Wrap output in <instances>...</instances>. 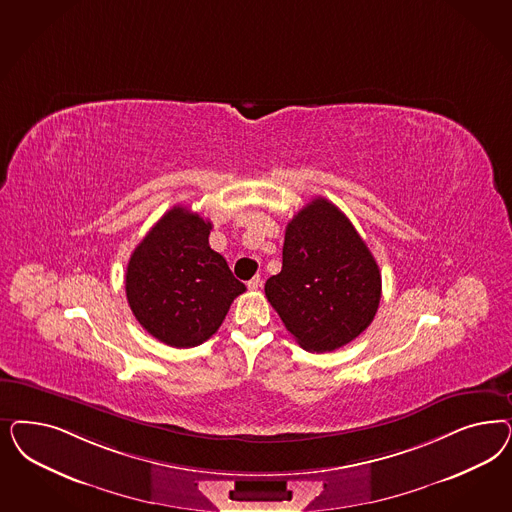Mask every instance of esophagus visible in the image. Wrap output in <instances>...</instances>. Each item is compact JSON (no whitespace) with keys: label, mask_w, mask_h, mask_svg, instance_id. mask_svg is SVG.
I'll list each match as a JSON object with an SVG mask.
<instances>
[{"label":"esophagus","mask_w":512,"mask_h":512,"mask_svg":"<svg viewBox=\"0 0 512 512\" xmlns=\"http://www.w3.org/2000/svg\"><path fill=\"white\" fill-rule=\"evenodd\" d=\"M248 290H258L260 286H262V277L260 275H256V277H252L250 281L247 282Z\"/></svg>","instance_id":"obj_1"}]
</instances>
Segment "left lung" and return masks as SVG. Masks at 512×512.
Returning <instances> with one entry per match:
<instances>
[{"label": "left lung", "mask_w": 512, "mask_h": 512, "mask_svg": "<svg viewBox=\"0 0 512 512\" xmlns=\"http://www.w3.org/2000/svg\"><path fill=\"white\" fill-rule=\"evenodd\" d=\"M379 265L352 222L326 198H314L286 226L282 269L265 297L286 330L309 352L356 339L380 303Z\"/></svg>", "instance_id": "8db88e82"}]
</instances>
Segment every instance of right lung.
<instances>
[{"label": "right lung", "mask_w": 512, "mask_h": 512, "mask_svg": "<svg viewBox=\"0 0 512 512\" xmlns=\"http://www.w3.org/2000/svg\"><path fill=\"white\" fill-rule=\"evenodd\" d=\"M213 224L190 209H169L135 247L126 296L137 322L175 348L198 347L215 335L231 301L247 288L209 247Z\"/></svg>", "instance_id": "obj_1"}]
</instances>
